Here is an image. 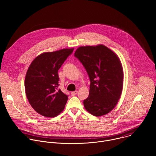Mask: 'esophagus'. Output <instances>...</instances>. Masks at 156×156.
Listing matches in <instances>:
<instances>
[{
    "label": "esophagus",
    "mask_w": 156,
    "mask_h": 156,
    "mask_svg": "<svg viewBox=\"0 0 156 156\" xmlns=\"http://www.w3.org/2000/svg\"><path fill=\"white\" fill-rule=\"evenodd\" d=\"M77 93H78V91H72V92L71 93V94H72V96H75V95L77 94Z\"/></svg>",
    "instance_id": "obj_1"
}]
</instances>
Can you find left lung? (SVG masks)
<instances>
[{
  "label": "left lung",
  "mask_w": 156,
  "mask_h": 156,
  "mask_svg": "<svg viewBox=\"0 0 156 156\" xmlns=\"http://www.w3.org/2000/svg\"><path fill=\"white\" fill-rule=\"evenodd\" d=\"M75 56L83 65L91 84L90 94L83 101L91 114L100 117L112 110L120 98L123 84V70L118 55L107 47H79Z\"/></svg>",
  "instance_id": "obj_1"
}]
</instances>
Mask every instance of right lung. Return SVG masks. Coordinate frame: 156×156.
Instances as JSON below:
<instances>
[{
	"label": "right lung",
	"mask_w": 156,
	"mask_h": 156,
	"mask_svg": "<svg viewBox=\"0 0 156 156\" xmlns=\"http://www.w3.org/2000/svg\"><path fill=\"white\" fill-rule=\"evenodd\" d=\"M74 49L44 52L37 56L27 70L25 87L27 99L39 114L55 117L63 110L68 96L58 90V70Z\"/></svg>",
	"instance_id": "1"
}]
</instances>
